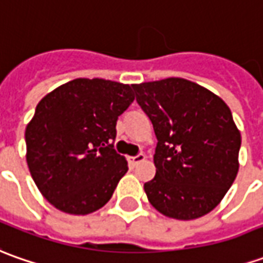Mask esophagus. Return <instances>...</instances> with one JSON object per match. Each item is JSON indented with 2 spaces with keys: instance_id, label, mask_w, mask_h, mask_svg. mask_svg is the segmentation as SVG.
<instances>
[{
  "instance_id": "esophagus-1",
  "label": "esophagus",
  "mask_w": 263,
  "mask_h": 263,
  "mask_svg": "<svg viewBox=\"0 0 263 263\" xmlns=\"http://www.w3.org/2000/svg\"><path fill=\"white\" fill-rule=\"evenodd\" d=\"M145 155L144 154H138V155H135V157H129L128 158V161H129V164H131L132 167H135V165H138L139 162H142V161H145Z\"/></svg>"
}]
</instances>
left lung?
<instances>
[{
	"instance_id": "left-lung-1",
	"label": "left lung",
	"mask_w": 263,
	"mask_h": 263,
	"mask_svg": "<svg viewBox=\"0 0 263 263\" xmlns=\"http://www.w3.org/2000/svg\"><path fill=\"white\" fill-rule=\"evenodd\" d=\"M157 137L155 177L144 184L149 203L178 220H193L220 203L239 170L240 132L229 106L190 80L132 85Z\"/></svg>"
}]
</instances>
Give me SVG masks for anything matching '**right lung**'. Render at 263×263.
<instances>
[{"label":"right lung","instance_id":"1","mask_svg":"<svg viewBox=\"0 0 263 263\" xmlns=\"http://www.w3.org/2000/svg\"><path fill=\"white\" fill-rule=\"evenodd\" d=\"M135 99L132 86L74 79L39 102L26 128L27 164L53 206L89 214L108 203L128 171L114 148L117 121Z\"/></svg>","mask_w":263,"mask_h":263}]
</instances>
